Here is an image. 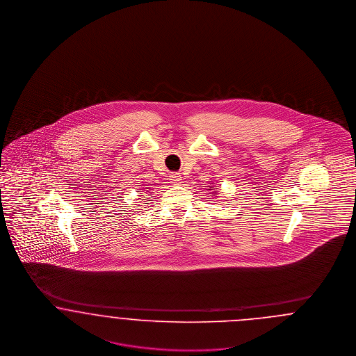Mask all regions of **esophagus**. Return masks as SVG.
I'll use <instances>...</instances> for the list:
<instances>
[{"label": "esophagus", "mask_w": 356, "mask_h": 356, "mask_svg": "<svg viewBox=\"0 0 356 356\" xmlns=\"http://www.w3.org/2000/svg\"><path fill=\"white\" fill-rule=\"evenodd\" d=\"M170 181L172 184H181L182 177H181V174H178V172H171Z\"/></svg>", "instance_id": "esophagus-1"}]
</instances>
